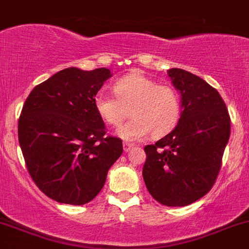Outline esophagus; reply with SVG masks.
<instances>
[{"label":"esophagus","instance_id":"1","mask_svg":"<svg viewBox=\"0 0 249 249\" xmlns=\"http://www.w3.org/2000/svg\"><path fill=\"white\" fill-rule=\"evenodd\" d=\"M133 146V144L132 143H130V142H124L123 143V148H124V151H129L130 149H131Z\"/></svg>","mask_w":249,"mask_h":249}]
</instances>
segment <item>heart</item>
<instances>
[{"mask_svg": "<svg viewBox=\"0 0 249 249\" xmlns=\"http://www.w3.org/2000/svg\"><path fill=\"white\" fill-rule=\"evenodd\" d=\"M114 95L98 93L94 107L105 124L119 126L127 117L132 119L118 130L126 141L143 140L153 131L156 137L172 131L181 114V100L173 86L158 85L142 74H130L113 86Z\"/></svg>", "mask_w": 249, "mask_h": 249, "instance_id": "b5f03b06", "label": "heart"}]
</instances>
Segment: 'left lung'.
Wrapping results in <instances>:
<instances>
[{
	"label": "left lung",
	"instance_id": "obj_1",
	"mask_svg": "<svg viewBox=\"0 0 249 249\" xmlns=\"http://www.w3.org/2000/svg\"><path fill=\"white\" fill-rule=\"evenodd\" d=\"M181 94L182 112L175 129L144 146L143 179L162 205L186 206L213 188L230 136V117L219 93L182 69L168 70Z\"/></svg>",
	"mask_w": 249,
	"mask_h": 249
}]
</instances>
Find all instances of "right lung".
I'll use <instances>...</instances> for the list:
<instances>
[{"label":"right lung","mask_w":249,"mask_h":249,"mask_svg":"<svg viewBox=\"0 0 249 249\" xmlns=\"http://www.w3.org/2000/svg\"><path fill=\"white\" fill-rule=\"evenodd\" d=\"M108 77L106 68H68L36 86L23 104L18 135L26 167L39 190L58 203L93 200L123 153L122 140L106 135L94 107Z\"/></svg>","instance_id":"right-lung-1"}]
</instances>
